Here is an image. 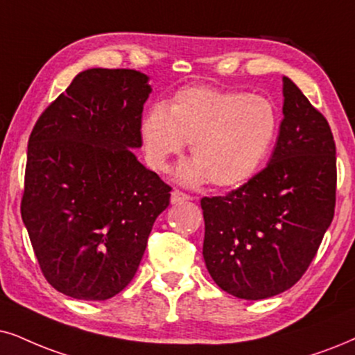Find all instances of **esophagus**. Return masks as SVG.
<instances>
[{
    "mask_svg": "<svg viewBox=\"0 0 355 355\" xmlns=\"http://www.w3.org/2000/svg\"><path fill=\"white\" fill-rule=\"evenodd\" d=\"M188 200H191V196L187 195V193L180 191V190H173L172 196H170V201H172V205L182 203V201H188Z\"/></svg>",
    "mask_w": 355,
    "mask_h": 355,
    "instance_id": "esophagus-1",
    "label": "esophagus"
}]
</instances>
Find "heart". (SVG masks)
Returning <instances> with one entry per match:
<instances>
[{
    "label": "heart",
    "mask_w": 355,
    "mask_h": 355,
    "mask_svg": "<svg viewBox=\"0 0 355 355\" xmlns=\"http://www.w3.org/2000/svg\"><path fill=\"white\" fill-rule=\"evenodd\" d=\"M277 129V111L267 98L191 87L175 93L167 107L152 106L142 116L139 136L152 168L165 170L170 157L190 144L195 159L177 168L178 180L236 188L262 167Z\"/></svg>",
    "instance_id": "heart-1"
}]
</instances>
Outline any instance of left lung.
Masks as SVG:
<instances>
[{
    "label": "left lung",
    "instance_id": "obj_1",
    "mask_svg": "<svg viewBox=\"0 0 355 355\" xmlns=\"http://www.w3.org/2000/svg\"><path fill=\"white\" fill-rule=\"evenodd\" d=\"M336 180L329 124L284 77V119L270 162L226 196L201 200L203 257L214 284L242 300L291 288L333 221Z\"/></svg>",
    "mask_w": 355,
    "mask_h": 355
}]
</instances>
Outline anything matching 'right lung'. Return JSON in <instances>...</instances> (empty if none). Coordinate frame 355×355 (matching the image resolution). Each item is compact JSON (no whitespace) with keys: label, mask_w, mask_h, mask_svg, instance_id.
I'll list each match as a JSON object with an SVG mask.
<instances>
[{"label":"right lung","mask_w":355,"mask_h":355,"mask_svg":"<svg viewBox=\"0 0 355 355\" xmlns=\"http://www.w3.org/2000/svg\"><path fill=\"white\" fill-rule=\"evenodd\" d=\"M149 77L88 69L39 116L28 144L21 216L44 277L103 302L136 275L170 188L137 160Z\"/></svg>","instance_id":"add662e5"}]
</instances>
